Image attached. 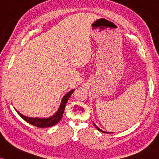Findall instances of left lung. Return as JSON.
<instances>
[{
  "label": "left lung",
  "instance_id": "obj_1",
  "mask_svg": "<svg viewBox=\"0 0 159 159\" xmlns=\"http://www.w3.org/2000/svg\"><path fill=\"white\" fill-rule=\"evenodd\" d=\"M93 124H94V123H93ZM94 125H95V127L97 128V129H98V130H99V131H100V132H102V133H109L108 132H105V131H103V130H101V129H99V128H98V127H97V126L95 125V124H94Z\"/></svg>",
  "mask_w": 159,
  "mask_h": 159
}]
</instances>
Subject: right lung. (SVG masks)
<instances>
[{
    "mask_svg": "<svg viewBox=\"0 0 159 159\" xmlns=\"http://www.w3.org/2000/svg\"><path fill=\"white\" fill-rule=\"evenodd\" d=\"M75 89H72L71 91H70L69 93H66V95L63 97L62 100H61V104L59 106V108L57 110V112L53 115V116H50L49 118H31V117H27V116H25L24 115L17 111L18 114L21 117L24 121L28 122L29 124H32V125L38 127H52L56 124L58 122L60 121L62 118L63 114H64V110H65V106H66V102L70 98V95H72V93H73Z\"/></svg>",
    "mask_w": 159,
    "mask_h": 159,
    "instance_id": "add662e5",
    "label": "right lung"
}]
</instances>
